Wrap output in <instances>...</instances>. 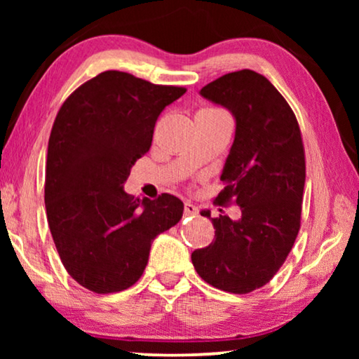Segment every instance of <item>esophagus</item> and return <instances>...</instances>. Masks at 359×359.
<instances>
[{"label": "esophagus", "instance_id": "1", "mask_svg": "<svg viewBox=\"0 0 359 359\" xmlns=\"http://www.w3.org/2000/svg\"><path fill=\"white\" fill-rule=\"evenodd\" d=\"M184 214H186V215H196V214H198V208H196L194 204L186 203V204H184Z\"/></svg>", "mask_w": 359, "mask_h": 359}]
</instances>
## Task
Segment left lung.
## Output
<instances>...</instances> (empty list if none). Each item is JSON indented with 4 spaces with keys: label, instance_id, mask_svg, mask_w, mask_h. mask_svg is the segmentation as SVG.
<instances>
[{
    "label": "left lung",
    "instance_id": "obj_1",
    "mask_svg": "<svg viewBox=\"0 0 359 359\" xmlns=\"http://www.w3.org/2000/svg\"><path fill=\"white\" fill-rule=\"evenodd\" d=\"M199 95L224 106L235 119L232 149L217 203L233 201L237 220L210 210L215 237L191 255L210 286L247 294L269 283L287 258L301 227L306 158L296 116L263 75L240 70L205 85Z\"/></svg>",
    "mask_w": 359,
    "mask_h": 359
}]
</instances>
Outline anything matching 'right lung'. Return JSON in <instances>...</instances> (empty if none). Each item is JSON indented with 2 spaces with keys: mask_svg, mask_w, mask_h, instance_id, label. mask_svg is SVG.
Returning <instances> with one entry per match:
<instances>
[{
  "mask_svg": "<svg viewBox=\"0 0 359 359\" xmlns=\"http://www.w3.org/2000/svg\"><path fill=\"white\" fill-rule=\"evenodd\" d=\"M186 93L102 72L63 102L47 149L46 209L68 274L97 294L139 281L151 242L183 217V201L134 199L124 183L150 150L155 122Z\"/></svg>",
  "mask_w": 359,
  "mask_h": 359,
  "instance_id": "obj_1",
  "label": "right lung"
}]
</instances>
